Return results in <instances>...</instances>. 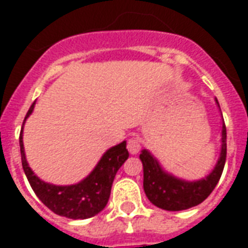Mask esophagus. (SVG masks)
Wrapping results in <instances>:
<instances>
[{
	"label": "esophagus",
	"instance_id": "34e87169",
	"mask_svg": "<svg viewBox=\"0 0 248 248\" xmlns=\"http://www.w3.org/2000/svg\"><path fill=\"white\" fill-rule=\"evenodd\" d=\"M127 150L130 151V154H137L140 150V142L138 138H130L127 140Z\"/></svg>",
	"mask_w": 248,
	"mask_h": 248
}]
</instances>
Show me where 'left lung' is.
<instances>
[{
    "mask_svg": "<svg viewBox=\"0 0 248 248\" xmlns=\"http://www.w3.org/2000/svg\"><path fill=\"white\" fill-rule=\"evenodd\" d=\"M215 103L219 108L218 99ZM220 110V108H219ZM222 114V111H220ZM223 119V117H222ZM220 153L215 166L210 174L198 181H186L175 177L161 166L159 161L147 149L140 151V159L143 165V190L154 206L167 211H182L198 206L213 192L223 171L227 143H226V126L222 121L220 133Z\"/></svg>",
    "mask_w": 248,
    "mask_h": 248,
    "instance_id": "obj_1",
    "label": "left lung"
}]
</instances>
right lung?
Wrapping results in <instances>:
<instances>
[{
	"label": "right lung",
	"instance_id": "1",
	"mask_svg": "<svg viewBox=\"0 0 248 248\" xmlns=\"http://www.w3.org/2000/svg\"><path fill=\"white\" fill-rule=\"evenodd\" d=\"M34 105L35 102L30 106L19 134L21 161L30 186L35 192V195L40 198L41 202L57 215L70 219L92 218L106 207L115 174L129 158L126 140L105 151L97 166L93 169V171L78 183L66 186L47 183L35 175L34 171L29 167L25 155L22 131L26 119L29 118L30 114L34 110Z\"/></svg>",
	"mask_w": 248,
	"mask_h": 248
}]
</instances>
